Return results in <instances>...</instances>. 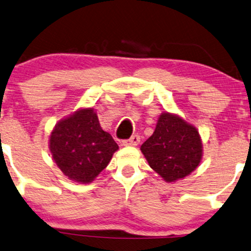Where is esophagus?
<instances>
[{"instance_id": "34e87169", "label": "esophagus", "mask_w": 251, "mask_h": 251, "mask_svg": "<svg viewBox=\"0 0 251 251\" xmlns=\"http://www.w3.org/2000/svg\"><path fill=\"white\" fill-rule=\"evenodd\" d=\"M140 142V136L138 134L132 135L129 139H126V140H123V146H126V147H129V146H136Z\"/></svg>"}]
</instances>
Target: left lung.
<instances>
[{
  "label": "left lung",
  "mask_w": 251,
  "mask_h": 251,
  "mask_svg": "<svg viewBox=\"0 0 251 251\" xmlns=\"http://www.w3.org/2000/svg\"><path fill=\"white\" fill-rule=\"evenodd\" d=\"M140 149L151 169L168 183L190 175L202 156L201 139L197 128L169 112L161 113L154 133Z\"/></svg>",
  "instance_id": "left-lung-1"
}]
</instances>
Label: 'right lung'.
Instances as JSON below:
<instances>
[{
	"label": "right lung",
	"mask_w": 251,
	"mask_h": 251,
	"mask_svg": "<svg viewBox=\"0 0 251 251\" xmlns=\"http://www.w3.org/2000/svg\"><path fill=\"white\" fill-rule=\"evenodd\" d=\"M118 148L110 133L100 127L93 107L61 119L50 135V151L56 166L77 183L93 182Z\"/></svg>",
	"instance_id": "1"
}]
</instances>
